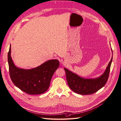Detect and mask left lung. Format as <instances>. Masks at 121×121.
Returning <instances> with one entry per match:
<instances>
[{"mask_svg": "<svg viewBox=\"0 0 121 121\" xmlns=\"http://www.w3.org/2000/svg\"><path fill=\"white\" fill-rule=\"evenodd\" d=\"M112 60V56L104 72L96 78H82L68 69L64 68L69 86L74 92L82 95L91 94L97 92L105 85L108 81Z\"/></svg>", "mask_w": 121, "mask_h": 121, "instance_id": "left-lung-1", "label": "left lung"}]
</instances>
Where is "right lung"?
<instances>
[{"label": "right lung", "mask_w": 121, "mask_h": 121, "mask_svg": "<svg viewBox=\"0 0 121 121\" xmlns=\"http://www.w3.org/2000/svg\"><path fill=\"white\" fill-rule=\"evenodd\" d=\"M10 54V45L8 56L9 71L10 77L14 85L29 94H40L46 92L54 73L59 67V61L49 60L36 68L23 69L16 67Z\"/></svg>", "instance_id": "add662e5"}]
</instances>
